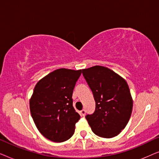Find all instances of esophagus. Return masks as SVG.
<instances>
[{
    "mask_svg": "<svg viewBox=\"0 0 159 159\" xmlns=\"http://www.w3.org/2000/svg\"><path fill=\"white\" fill-rule=\"evenodd\" d=\"M85 114H86V111L84 109H82L81 111H80V114H81V116H85Z\"/></svg>",
    "mask_w": 159,
    "mask_h": 159,
    "instance_id": "esophagus-1",
    "label": "esophagus"
}]
</instances>
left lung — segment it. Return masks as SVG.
<instances>
[{
	"instance_id": "1",
	"label": "left lung",
	"mask_w": 159,
	"mask_h": 159,
	"mask_svg": "<svg viewBox=\"0 0 159 159\" xmlns=\"http://www.w3.org/2000/svg\"><path fill=\"white\" fill-rule=\"evenodd\" d=\"M95 101V112L85 118L96 135L117 136L131 116L133 101L126 80L111 69L95 66L82 69Z\"/></svg>"
}]
</instances>
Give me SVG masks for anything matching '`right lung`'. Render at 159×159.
I'll return each instance as SVG.
<instances>
[{"mask_svg": "<svg viewBox=\"0 0 159 159\" xmlns=\"http://www.w3.org/2000/svg\"><path fill=\"white\" fill-rule=\"evenodd\" d=\"M82 70L58 69L39 80L30 100V112L39 132L56 143L69 140L80 119L71 98Z\"/></svg>", "mask_w": 159, "mask_h": 159, "instance_id": "obj_1", "label": "right lung"}]
</instances>
